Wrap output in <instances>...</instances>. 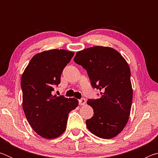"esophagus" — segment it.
Listing matches in <instances>:
<instances>
[{"label": "esophagus", "instance_id": "34e87169", "mask_svg": "<svg viewBox=\"0 0 158 158\" xmlns=\"http://www.w3.org/2000/svg\"><path fill=\"white\" fill-rule=\"evenodd\" d=\"M86 102V101H85V98H81V100H79V104L80 105H84Z\"/></svg>", "mask_w": 158, "mask_h": 158}]
</instances>
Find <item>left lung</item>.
I'll list each match as a JSON object with an SVG mask.
<instances>
[{
	"mask_svg": "<svg viewBox=\"0 0 158 158\" xmlns=\"http://www.w3.org/2000/svg\"><path fill=\"white\" fill-rule=\"evenodd\" d=\"M74 61L86 69L92 86L102 90L100 98L88 100L94 112L85 121L88 129L100 138L116 137L130 114L133 93L129 65L116 50L102 46L78 52Z\"/></svg>",
	"mask_w": 158,
	"mask_h": 158,
	"instance_id": "1",
	"label": "left lung"
}]
</instances>
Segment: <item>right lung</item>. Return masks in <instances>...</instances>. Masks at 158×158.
Wrapping results in <instances>:
<instances>
[{"instance_id":"right-lung-1","label":"right lung","mask_w":158,"mask_h":158,"mask_svg":"<svg viewBox=\"0 0 158 158\" xmlns=\"http://www.w3.org/2000/svg\"><path fill=\"white\" fill-rule=\"evenodd\" d=\"M73 56L74 52L64 49L37 53L21 77L22 106L26 118L37 135L48 139L65 132L69 113L78 106L79 101L75 98L52 94Z\"/></svg>"}]
</instances>
